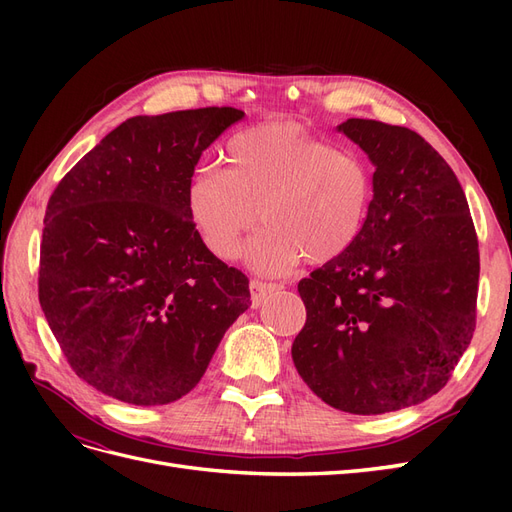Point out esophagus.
Returning a JSON list of instances; mask_svg holds the SVG:
<instances>
[{"instance_id": "esophagus-1", "label": "esophagus", "mask_w": 512, "mask_h": 512, "mask_svg": "<svg viewBox=\"0 0 512 512\" xmlns=\"http://www.w3.org/2000/svg\"><path fill=\"white\" fill-rule=\"evenodd\" d=\"M277 286L275 284H267V282H260V280H252L250 282V294H252V305L258 307L262 305L271 292H275Z\"/></svg>"}]
</instances>
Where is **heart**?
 I'll use <instances>...</instances> for the list:
<instances>
[{"instance_id": "b5f03b06", "label": "heart", "mask_w": 512, "mask_h": 512, "mask_svg": "<svg viewBox=\"0 0 512 512\" xmlns=\"http://www.w3.org/2000/svg\"><path fill=\"white\" fill-rule=\"evenodd\" d=\"M371 173L348 151L294 121H269L228 143V168H198L185 185V209L218 258L230 260L262 222L247 258L262 273H286L299 260L324 265L359 239L371 203Z\"/></svg>"}]
</instances>
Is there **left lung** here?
Listing matches in <instances>:
<instances>
[{
    "instance_id": "obj_1",
    "label": "left lung",
    "mask_w": 512,
    "mask_h": 512,
    "mask_svg": "<svg viewBox=\"0 0 512 512\" xmlns=\"http://www.w3.org/2000/svg\"><path fill=\"white\" fill-rule=\"evenodd\" d=\"M376 166L348 252L299 282L292 361L324 404L384 414L436 395L472 342L478 239L455 173L421 134L374 119L337 126Z\"/></svg>"
}]
</instances>
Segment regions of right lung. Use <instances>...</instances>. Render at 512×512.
Listing matches in <instances>:
<instances>
[{"label": "right lung", "instance_id": "right-lung-1", "mask_svg": "<svg viewBox=\"0 0 512 512\" xmlns=\"http://www.w3.org/2000/svg\"><path fill=\"white\" fill-rule=\"evenodd\" d=\"M232 106L123 121L49 198L38 297L74 374L134 406H164L203 378L250 301V280L215 258L185 209L203 151Z\"/></svg>", "mask_w": 512, "mask_h": 512}]
</instances>
